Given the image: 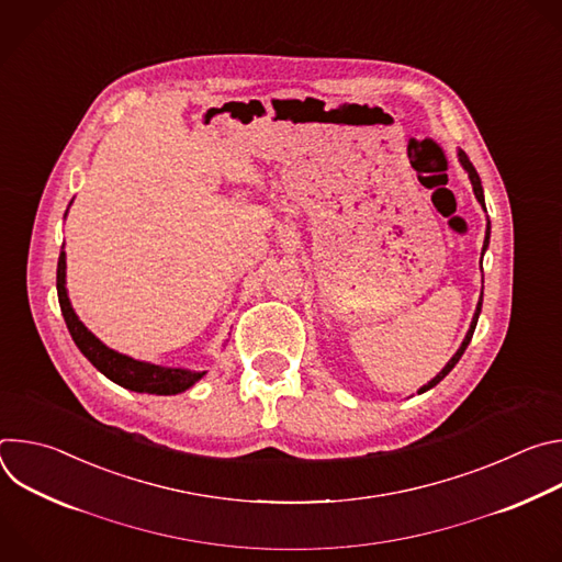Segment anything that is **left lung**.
Segmentation results:
<instances>
[{
	"label": "left lung",
	"instance_id": "left-lung-1",
	"mask_svg": "<svg viewBox=\"0 0 562 562\" xmlns=\"http://www.w3.org/2000/svg\"><path fill=\"white\" fill-rule=\"evenodd\" d=\"M458 159H460V165H462V169L467 171V176H469V180H471V187H473V195H475V200L480 202V206L485 209V195H483V184H480V178H477V171L473 169V165L469 162V157H467V153L464 150H458ZM487 211V209H485ZM492 226H490V220H487V233H485V245H483V251H487V247H490V231ZM480 267H483V260H480ZM480 308H483V295H480V300H477V306H475V313H473V319H471V325H469V331H467V336H464V340H462V345H460V349L453 353V358L445 364V369L434 378V380H429L425 386H420L418 389V393H425V391H429V389H434L456 364H458V360L462 358V353H464V349H467V345L471 342V336H473V331H475V325H477V315H480Z\"/></svg>",
	"mask_w": 562,
	"mask_h": 562
}]
</instances>
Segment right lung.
Wrapping results in <instances>:
<instances>
[{
    "instance_id": "obj_1",
    "label": "right lung",
    "mask_w": 562,
    "mask_h": 562,
    "mask_svg": "<svg viewBox=\"0 0 562 562\" xmlns=\"http://www.w3.org/2000/svg\"><path fill=\"white\" fill-rule=\"evenodd\" d=\"M57 297L61 306L64 323L70 331V338L75 340L77 349L82 351L89 362L104 373L115 384L137 391V393H155V395H176L187 389H191L206 371H191V369H176V367H159L142 360H133L124 353H117L109 349L100 338H95L82 319L70 306L68 291H66V254L61 247L59 260H57Z\"/></svg>"
}]
</instances>
